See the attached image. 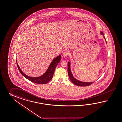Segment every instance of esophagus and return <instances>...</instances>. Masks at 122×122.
Returning a JSON list of instances; mask_svg holds the SVG:
<instances>
[{
    "label": "esophagus",
    "mask_w": 122,
    "mask_h": 122,
    "mask_svg": "<svg viewBox=\"0 0 122 122\" xmlns=\"http://www.w3.org/2000/svg\"><path fill=\"white\" fill-rule=\"evenodd\" d=\"M69 55H70V52H69V51L68 50H66L63 52V56L64 57H66L68 56H69Z\"/></svg>",
    "instance_id": "obj_1"
}]
</instances>
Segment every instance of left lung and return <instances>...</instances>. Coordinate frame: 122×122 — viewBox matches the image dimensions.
Here are the masks:
<instances>
[{
    "instance_id": "8db88e82",
    "label": "left lung",
    "mask_w": 122,
    "mask_h": 122,
    "mask_svg": "<svg viewBox=\"0 0 122 122\" xmlns=\"http://www.w3.org/2000/svg\"><path fill=\"white\" fill-rule=\"evenodd\" d=\"M102 34H103L102 32H101ZM106 40V39H105ZM67 71H68V74L69 77L71 81L74 84V85L79 86H90L93 83L92 82H82L79 81L77 80L73 76V75L72 74L71 72L70 69V62H68V68H67Z\"/></svg>"
}]
</instances>
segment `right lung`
Listing matches in <instances>:
<instances>
[{
  "mask_svg": "<svg viewBox=\"0 0 122 122\" xmlns=\"http://www.w3.org/2000/svg\"><path fill=\"white\" fill-rule=\"evenodd\" d=\"M61 56L60 55L56 57V58H55L51 62L50 65L49 66L47 71L45 72V73L39 77H33L28 76L21 71L17 62V64L18 69L20 72L21 73V74L26 78H27L28 80L34 83L39 84H45L48 83L52 79L54 73L57 65H58L59 62H60V60L61 59Z\"/></svg>",
  "mask_w": 122,
  "mask_h": 122,
  "instance_id": "right-lung-1",
  "label": "right lung"
}]
</instances>
